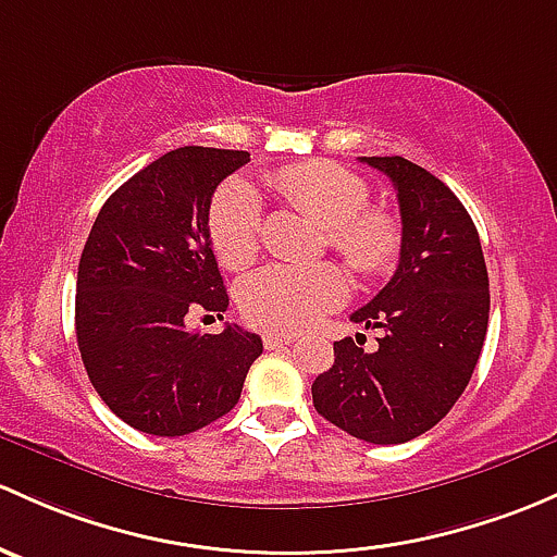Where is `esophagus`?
<instances>
[{
    "label": "esophagus",
    "instance_id": "1",
    "mask_svg": "<svg viewBox=\"0 0 557 557\" xmlns=\"http://www.w3.org/2000/svg\"><path fill=\"white\" fill-rule=\"evenodd\" d=\"M296 336L294 333H267L263 336V347L267 349H277V347H285V344H294Z\"/></svg>",
    "mask_w": 557,
    "mask_h": 557
}]
</instances>
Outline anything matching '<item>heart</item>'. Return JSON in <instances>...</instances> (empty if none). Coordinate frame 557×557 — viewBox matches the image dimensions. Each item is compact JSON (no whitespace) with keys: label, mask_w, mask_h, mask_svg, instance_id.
<instances>
[{"label":"heart","mask_w":557,"mask_h":557,"mask_svg":"<svg viewBox=\"0 0 557 557\" xmlns=\"http://www.w3.org/2000/svg\"><path fill=\"white\" fill-rule=\"evenodd\" d=\"M272 184L290 205L327 226V245L360 274H379L395 261L400 232L384 210L368 208L371 186L366 178L336 162L312 160L283 168ZM208 232L224 267L243 269L256 259L263 197L253 181L237 175L215 191ZM347 296L349 280L336 263H267L237 285L245 318L263 331L283 333L314 325L342 307Z\"/></svg>","instance_id":"heart-1"}]
</instances>
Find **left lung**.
Masks as SVG:
<instances>
[{
	"label": "left lung",
	"mask_w": 557,
	"mask_h": 557,
	"mask_svg": "<svg viewBox=\"0 0 557 557\" xmlns=\"http://www.w3.org/2000/svg\"><path fill=\"white\" fill-rule=\"evenodd\" d=\"M400 202V263L352 323L382 327L376 352L333 344V368L312 384L323 419L366 443L392 446L432 430L459 400L488 327V272L459 197L406 157H360Z\"/></svg>",
	"instance_id": "left-lung-1"
}]
</instances>
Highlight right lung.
<instances>
[{
	"label": "right lung",
	"instance_id": "1",
	"mask_svg": "<svg viewBox=\"0 0 557 557\" xmlns=\"http://www.w3.org/2000/svg\"><path fill=\"white\" fill-rule=\"evenodd\" d=\"M248 151L181 146L103 202L77 272V344L92 386L125 424L178 437L230 413L263 352L239 325L186 327L191 312H226L208 213Z\"/></svg>",
	"mask_w": 557,
	"mask_h": 557
}]
</instances>
